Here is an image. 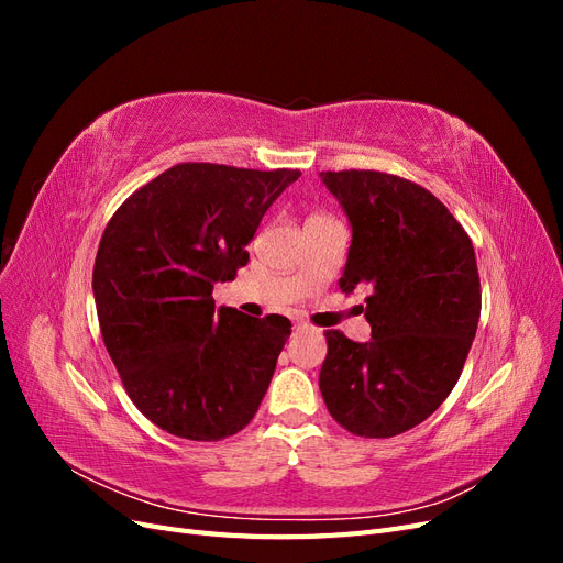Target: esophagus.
I'll use <instances>...</instances> for the list:
<instances>
[{
    "instance_id": "34e87169",
    "label": "esophagus",
    "mask_w": 563,
    "mask_h": 563,
    "mask_svg": "<svg viewBox=\"0 0 563 563\" xmlns=\"http://www.w3.org/2000/svg\"><path fill=\"white\" fill-rule=\"evenodd\" d=\"M308 331H314L310 323H302V321H298L296 327H294V333H308Z\"/></svg>"
}]
</instances>
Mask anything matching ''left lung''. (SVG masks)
<instances>
[{
  "mask_svg": "<svg viewBox=\"0 0 563 563\" xmlns=\"http://www.w3.org/2000/svg\"><path fill=\"white\" fill-rule=\"evenodd\" d=\"M343 203L352 246L345 294L366 288L368 343L327 331L319 389L333 420L366 439L416 428L444 404L482 312L474 246L422 185L383 172H323Z\"/></svg>",
  "mask_w": 563,
  "mask_h": 563,
  "instance_id": "8db88e82",
  "label": "left lung"
}]
</instances>
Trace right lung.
Wrapping results in <instances>:
<instances>
[{"mask_svg":"<svg viewBox=\"0 0 563 563\" xmlns=\"http://www.w3.org/2000/svg\"><path fill=\"white\" fill-rule=\"evenodd\" d=\"M298 178V168L176 164L139 187L100 236V333L126 395L164 432L220 441L258 411L291 321L216 310L213 284L249 263L265 211Z\"/></svg>","mask_w":563,"mask_h":563,"instance_id":"obj_1","label":"right lung"}]
</instances>
